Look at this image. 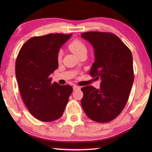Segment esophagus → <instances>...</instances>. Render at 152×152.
<instances>
[{
  "mask_svg": "<svg viewBox=\"0 0 152 152\" xmlns=\"http://www.w3.org/2000/svg\"><path fill=\"white\" fill-rule=\"evenodd\" d=\"M73 89L74 91H76V90H78V89H80V88L79 86H74L73 87Z\"/></svg>",
  "mask_w": 152,
  "mask_h": 152,
  "instance_id": "esophagus-1",
  "label": "esophagus"
}]
</instances>
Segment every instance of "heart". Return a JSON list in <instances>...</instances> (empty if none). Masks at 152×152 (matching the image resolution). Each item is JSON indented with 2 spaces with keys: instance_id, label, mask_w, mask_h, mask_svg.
I'll use <instances>...</instances> for the list:
<instances>
[{
  "instance_id": "1",
  "label": "heart",
  "mask_w": 152,
  "mask_h": 152,
  "mask_svg": "<svg viewBox=\"0 0 152 152\" xmlns=\"http://www.w3.org/2000/svg\"><path fill=\"white\" fill-rule=\"evenodd\" d=\"M69 48L71 51H72L78 56L83 52H87V47L86 44L82 40L79 39H74L73 41L71 42ZM61 56H62V53H61V51H59L57 56V59L58 61L61 60Z\"/></svg>"
}]
</instances>
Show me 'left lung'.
<instances>
[{"instance_id": "8db88e82", "label": "left lung", "mask_w": 152, "mask_h": 152, "mask_svg": "<svg viewBox=\"0 0 152 152\" xmlns=\"http://www.w3.org/2000/svg\"><path fill=\"white\" fill-rule=\"evenodd\" d=\"M81 37L95 51V61L89 74L101 80L100 88L83 87L82 106L88 117L107 123L118 116L127 104L134 82L131 51L115 34L86 32Z\"/></svg>"}]
</instances>
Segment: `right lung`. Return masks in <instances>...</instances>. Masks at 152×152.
Segmentation results:
<instances>
[{"instance_id":"1","label":"right lung","mask_w":152,"mask_h":152,"mask_svg":"<svg viewBox=\"0 0 152 152\" xmlns=\"http://www.w3.org/2000/svg\"><path fill=\"white\" fill-rule=\"evenodd\" d=\"M72 34H48L31 38L19 51L15 76L25 106L38 120L52 121L62 116L72 87L52 83L51 74L58 68L59 48Z\"/></svg>"}]
</instances>
